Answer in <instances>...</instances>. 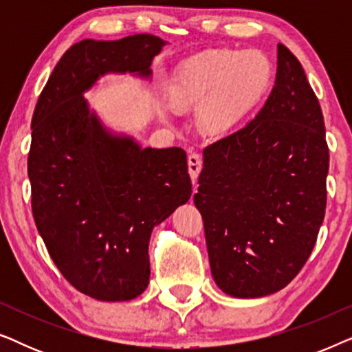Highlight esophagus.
<instances>
[{
  "label": "esophagus",
  "instance_id": "1",
  "mask_svg": "<svg viewBox=\"0 0 352 352\" xmlns=\"http://www.w3.org/2000/svg\"><path fill=\"white\" fill-rule=\"evenodd\" d=\"M201 155L200 153H190L189 158H187V165H189V175L192 182H197V177H199V173L201 170Z\"/></svg>",
  "mask_w": 352,
  "mask_h": 352
}]
</instances>
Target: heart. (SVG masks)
I'll list each match as a JSON object with an SVG mask.
<instances>
[{
	"mask_svg": "<svg viewBox=\"0 0 352 352\" xmlns=\"http://www.w3.org/2000/svg\"><path fill=\"white\" fill-rule=\"evenodd\" d=\"M272 62L258 50H214L192 56L171 75V99L176 105L199 102V122L206 131L234 128L272 83ZM176 109L160 104L157 113L168 122Z\"/></svg>",
	"mask_w": 352,
	"mask_h": 352,
	"instance_id": "b5f03b06",
	"label": "heart"
}]
</instances>
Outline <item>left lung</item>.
Segmentation results:
<instances>
[{
  "label": "left lung",
  "mask_w": 352,
  "mask_h": 352,
  "mask_svg": "<svg viewBox=\"0 0 352 352\" xmlns=\"http://www.w3.org/2000/svg\"><path fill=\"white\" fill-rule=\"evenodd\" d=\"M327 175L319 100L300 60L278 43L266 104L205 148L194 195L211 274L226 295L267 296L296 277L324 221Z\"/></svg>",
  "instance_id": "obj_1"
}]
</instances>
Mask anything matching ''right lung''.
Returning a JSON list of instances; mask_svg holds the SVG:
<instances>
[{
  "mask_svg": "<svg viewBox=\"0 0 352 352\" xmlns=\"http://www.w3.org/2000/svg\"><path fill=\"white\" fill-rule=\"evenodd\" d=\"M166 41L133 35L83 40L60 57L32 118V211L52 261L76 290L128 301L148 285L155 226L190 199L181 147L142 148L89 109L85 93L107 74L152 76Z\"/></svg>",
  "mask_w": 352,
  "mask_h": 352,
  "instance_id": "add662e5",
  "label": "right lung"
}]
</instances>
